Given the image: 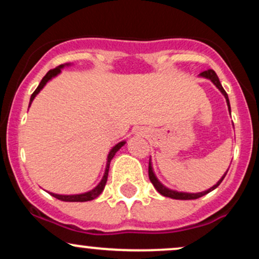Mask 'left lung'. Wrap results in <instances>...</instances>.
I'll use <instances>...</instances> for the list:
<instances>
[{
    "label": "left lung",
    "instance_id": "1",
    "mask_svg": "<svg viewBox=\"0 0 259 259\" xmlns=\"http://www.w3.org/2000/svg\"><path fill=\"white\" fill-rule=\"evenodd\" d=\"M200 75L203 76V78L209 79L210 81H212L213 84H214V85L217 86V88H218L219 90H221L222 94L224 95L225 100H227V103H228V107H229V111H230V103H229L228 94H227V92H225L224 89H223L221 81H219V79H218V75H217L214 70H213V69L204 70V72H202V73L200 74ZM227 173H228V171H227ZM227 173L223 175L222 179L219 180L218 183H217L214 186L210 187V189H208L207 191L198 192V194H187V192H178V191H174V190H169V189H167V187H165L164 185H162V184H160L159 181H158V179H157V178H156V175H154V173H153L152 165H151V162H150V164H148V178H150L151 183L153 184V186L156 187L157 191H158L160 195L165 196V197L174 198V200H196V198H200V197H202V196L207 195L208 192L213 191V190H214L215 187H218L219 185H221V183L223 181V179H224V178H225V175H227Z\"/></svg>",
    "mask_w": 259,
    "mask_h": 259
}]
</instances>
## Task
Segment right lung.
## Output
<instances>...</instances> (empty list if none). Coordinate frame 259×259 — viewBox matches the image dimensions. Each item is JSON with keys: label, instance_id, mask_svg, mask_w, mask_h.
<instances>
[{"label": "right lung", "instance_id": "add662e5", "mask_svg": "<svg viewBox=\"0 0 259 259\" xmlns=\"http://www.w3.org/2000/svg\"><path fill=\"white\" fill-rule=\"evenodd\" d=\"M62 68H63V65H59V67L55 68V69L49 70V73H47L46 75L44 76L42 80H41V82L38 84L36 90L32 92V95L30 97V103H29V107H30L32 100L35 99V96H36L38 92L41 91V89H42L44 86L46 85V82L49 81V80H51L53 76H56L57 74L61 73ZM124 144H125V141H121V142H119V144L115 145V146L111 150V152H109V154H108V160H107V167H106L105 175H103L102 180L100 181L99 185L95 187L94 190H91V191H89V192H85V194H80V195H57V194H52V192H51V195L53 196V197L57 198V200L65 201V202H86V201H91V200H94V198L99 197L100 194L103 191V189H105V186H106L107 178H108V170H109V164H111V160H112L113 157H114V154L117 153V151L119 150L121 146H124Z\"/></svg>", "mask_w": 259, "mask_h": 259}]
</instances>
